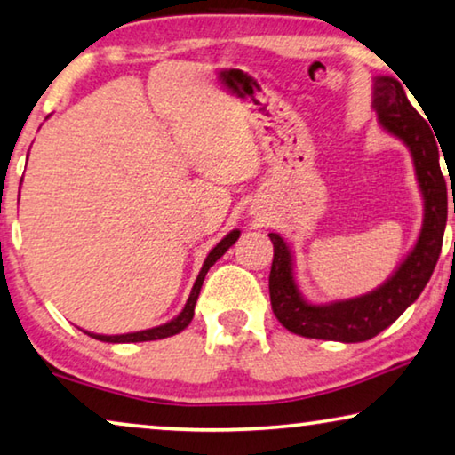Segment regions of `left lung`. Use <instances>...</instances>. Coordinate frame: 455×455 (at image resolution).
I'll return each instance as SVG.
<instances>
[{"mask_svg":"<svg viewBox=\"0 0 455 455\" xmlns=\"http://www.w3.org/2000/svg\"><path fill=\"white\" fill-rule=\"evenodd\" d=\"M371 106L378 112L379 126L401 139L411 151L425 200L421 235L395 274L374 292L349 300L313 304L298 290L288 243L277 233H269L274 243V261L269 271L271 310L277 321L296 335L343 343H359L376 337L421 296L442 253L447 222V186L439 167L442 145H437L439 140L433 137L427 120L412 108L403 85L395 77L374 79Z\"/></svg>","mask_w":455,"mask_h":455,"instance_id":"left-lung-1","label":"left lung"}]
</instances>
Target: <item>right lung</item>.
<instances>
[{
	"instance_id": "obj_1",
	"label": "right lung",
	"mask_w": 455,
	"mask_h": 455,
	"mask_svg": "<svg viewBox=\"0 0 455 455\" xmlns=\"http://www.w3.org/2000/svg\"><path fill=\"white\" fill-rule=\"evenodd\" d=\"M241 230H230V233L222 239L219 245H216L212 251H210L208 257L204 259V266H202L198 277H196L194 282V288L192 292H189V298L186 302V307L181 313L173 318V321H169L165 324H159V327H153V329H147V331H137V333H126V335H96V333H87L93 339H98V341H106V343H140V341H155V339H165V337H172V335H178L184 331L189 323H192L194 318V308H196V300H198L200 296V288L202 283H204V277L208 274V269L214 266L216 261L220 259L222 255L227 253L228 247L235 245V241L239 239Z\"/></svg>"
}]
</instances>
